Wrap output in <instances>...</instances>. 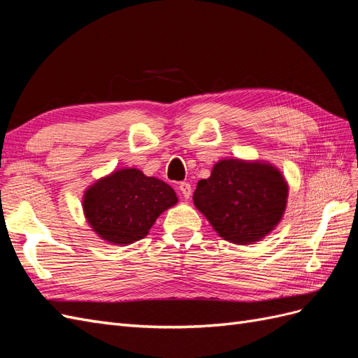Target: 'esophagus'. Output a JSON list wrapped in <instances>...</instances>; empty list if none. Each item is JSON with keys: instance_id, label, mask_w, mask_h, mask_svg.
Instances as JSON below:
<instances>
[{"instance_id": "1", "label": "esophagus", "mask_w": 358, "mask_h": 358, "mask_svg": "<svg viewBox=\"0 0 358 358\" xmlns=\"http://www.w3.org/2000/svg\"><path fill=\"white\" fill-rule=\"evenodd\" d=\"M179 189H180V194L185 199H189L191 194H192V188L188 182H180L179 183Z\"/></svg>"}]
</instances>
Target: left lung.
Here are the masks:
<instances>
[{"mask_svg":"<svg viewBox=\"0 0 358 358\" xmlns=\"http://www.w3.org/2000/svg\"><path fill=\"white\" fill-rule=\"evenodd\" d=\"M288 185L268 162L221 159L194 191V204L224 241H262L282 220Z\"/></svg>","mask_w":358,"mask_h":358,"instance_id":"obj_1","label":"left lung"}]
</instances>
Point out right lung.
Returning a JSON list of instances; mask_svg holds the SVG:
<instances>
[{
	"label": "right lung",
	"instance_id": "1",
	"mask_svg": "<svg viewBox=\"0 0 358 358\" xmlns=\"http://www.w3.org/2000/svg\"><path fill=\"white\" fill-rule=\"evenodd\" d=\"M178 203L176 192L137 169H121L85 192L86 221L103 241L128 245L143 239L158 216Z\"/></svg>",
	"mask_w": 358,
	"mask_h": 358
}]
</instances>
